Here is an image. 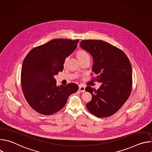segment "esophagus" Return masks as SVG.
Masks as SVG:
<instances>
[{
    "instance_id": "34e87169",
    "label": "esophagus",
    "mask_w": 152,
    "mask_h": 152,
    "mask_svg": "<svg viewBox=\"0 0 152 152\" xmlns=\"http://www.w3.org/2000/svg\"><path fill=\"white\" fill-rule=\"evenodd\" d=\"M79 90L80 92H84L85 91V87L83 85H79Z\"/></svg>"
}]
</instances>
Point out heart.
I'll return each mask as SVG.
<instances>
[{
    "instance_id": "1",
    "label": "heart",
    "mask_w": 152,
    "mask_h": 152,
    "mask_svg": "<svg viewBox=\"0 0 152 152\" xmlns=\"http://www.w3.org/2000/svg\"><path fill=\"white\" fill-rule=\"evenodd\" d=\"M77 56L79 59L85 58H90V56L87 53V52L84 50H79L77 53Z\"/></svg>"
}]
</instances>
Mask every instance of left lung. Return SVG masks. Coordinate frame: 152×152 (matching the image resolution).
Instances as JSON below:
<instances>
[{
    "label": "left lung",
    "mask_w": 152,
    "mask_h": 152,
    "mask_svg": "<svg viewBox=\"0 0 152 152\" xmlns=\"http://www.w3.org/2000/svg\"><path fill=\"white\" fill-rule=\"evenodd\" d=\"M80 46L92 55V70L97 75V81L102 83L97 90L91 86L86 87L85 90L92 95L91 100L86 106L97 117L111 116L120 109L131 94V62L121 49L102 40H83Z\"/></svg>",
    "instance_id": "8db88e82"
}]
</instances>
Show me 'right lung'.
I'll return each mask as SVG.
<instances>
[{"instance_id":"right-lung-1","label":"right lung","mask_w":152,"mask_h":152,"mask_svg":"<svg viewBox=\"0 0 152 152\" xmlns=\"http://www.w3.org/2000/svg\"><path fill=\"white\" fill-rule=\"evenodd\" d=\"M79 39H54L33 48L21 67V85L26 100L37 113L49 115L60 111L79 87L75 83L56 86L54 76L64 69L66 58L76 49Z\"/></svg>"}]
</instances>
